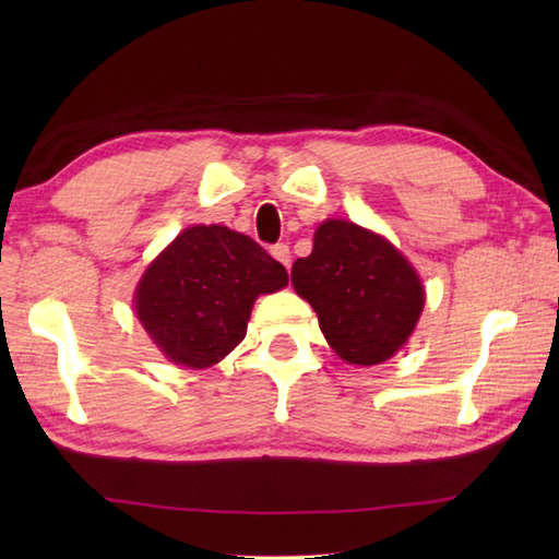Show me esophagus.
<instances>
[{
    "instance_id": "obj_1",
    "label": "esophagus",
    "mask_w": 559,
    "mask_h": 559,
    "mask_svg": "<svg viewBox=\"0 0 559 559\" xmlns=\"http://www.w3.org/2000/svg\"><path fill=\"white\" fill-rule=\"evenodd\" d=\"M271 257L276 259V261H281V264L286 266V269H290V247L288 245H283V242L273 245L271 247Z\"/></svg>"
}]
</instances>
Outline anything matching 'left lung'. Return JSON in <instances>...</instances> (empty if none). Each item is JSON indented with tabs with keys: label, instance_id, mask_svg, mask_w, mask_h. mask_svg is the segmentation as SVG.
Listing matches in <instances>:
<instances>
[{
	"label": "left lung",
	"instance_id": "left-lung-1",
	"mask_svg": "<svg viewBox=\"0 0 559 559\" xmlns=\"http://www.w3.org/2000/svg\"><path fill=\"white\" fill-rule=\"evenodd\" d=\"M290 278L317 312L329 346L350 365L389 360L425 307L411 261L382 235L341 218L319 225L312 254L295 261Z\"/></svg>",
	"mask_w": 559,
	"mask_h": 559
}]
</instances>
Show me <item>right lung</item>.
Instances as JSON below:
<instances>
[{"label": "right lung", "instance_id": "obj_1", "mask_svg": "<svg viewBox=\"0 0 559 559\" xmlns=\"http://www.w3.org/2000/svg\"><path fill=\"white\" fill-rule=\"evenodd\" d=\"M286 286L288 271L252 237L192 225L151 261L134 310L165 358L206 370L240 346L259 295Z\"/></svg>", "mask_w": 559, "mask_h": 559}]
</instances>
